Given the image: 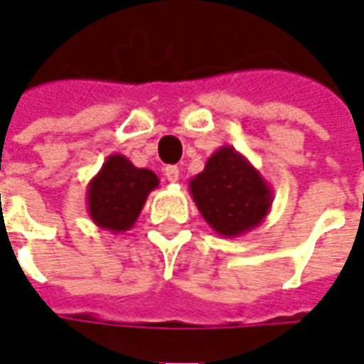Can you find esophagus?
<instances>
[{"mask_svg": "<svg viewBox=\"0 0 364 364\" xmlns=\"http://www.w3.org/2000/svg\"><path fill=\"white\" fill-rule=\"evenodd\" d=\"M164 175L167 177V181L175 183L177 179H179V167H177V166H167L166 169H164Z\"/></svg>", "mask_w": 364, "mask_h": 364, "instance_id": "34e87169", "label": "esophagus"}]
</instances>
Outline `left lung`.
I'll return each mask as SVG.
<instances>
[{
	"instance_id": "obj_1",
	"label": "left lung",
	"mask_w": 364,
	"mask_h": 364,
	"mask_svg": "<svg viewBox=\"0 0 364 364\" xmlns=\"http://www.w3.org/2000/svg\"><path fill=\"white\" fill-rule=\"evenodd\" d=\"M189 193L206 224L224 237L257 228L273 205V189L234 146H222L189 181Z\"/></svg>"
}]
</instances>
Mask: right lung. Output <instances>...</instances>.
<instances>
[{"mask_svg":"<svg viewBox=\"0 0 364 364\" xmlns=\"http://www.w3.org/2000/svg\"><path fill=\"white\" fill-rule=\"evenodd\" d=\"M159 185L158 175L136 167L127 156L111 154L87 185V213L95 226L122 234L136 224L146 198Z\"/></svg>","mask_w":364,"mask_h":364,"instance_id":"obj_1","label":"right lung"}]
</instances>
